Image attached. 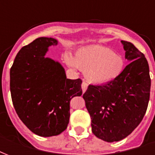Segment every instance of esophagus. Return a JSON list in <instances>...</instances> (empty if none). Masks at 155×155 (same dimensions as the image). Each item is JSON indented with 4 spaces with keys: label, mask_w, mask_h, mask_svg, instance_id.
<instances>
[{
    "label": "esophagus",
    "mask_w": 155,
    "mask_h": 155,
    "mask_svg": "<svg viewBox=\"0 0 155 155\" xmlns=\"http://www.w3.org/2000/svg\"><path fill=\"white\" fill-rule=\"evenodd\" d=\"M81 88H82V91L83 92H85V91L87 90L88 88V84L86 82H82V84H81Z\"/></svg>",
    "instance_id": "34e87169"
}]
</instances>
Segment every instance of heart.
Here are the masks:
<instances>
[{
	"instance_id": "1",
	"label": "heart",
	"mask_w": 155,
	"mask_h": 155,
	"mask_svg": "<svg viewBox=\"0 0 155 155\" xmlns=\"http://www.w3.org/2000/svg\"><path fill=\"white\" fill-rule=\"evenodd\" d=\"M64 62L72 69L84 71L88 81L104 84L114 81L123 72L125 65L124 58L110 48L100 45L84 46L76 51L73 57L64 54Z\"/></svg>"
}]
</instances>
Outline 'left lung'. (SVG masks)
Returning a JSON list of instances; mask_svg holds the SVG:
<instances>
[{
	"mask_svg": "<svg viewBox=\"0 0 155 155\" xmlns=\"http://www.w3.org/2000/svg\"><path fill=\"white\" fill-rule=\"evenodd\" d=\"M121 43L130 64L115 80L90 84L83 94L92 132L110 143L133 132L143 120L150 101L151 80L146 58L132 43Z\"/></svg>",
	"mask_w": 155,
	"mask_h": 155,
	"instance_id": "8db88e82",
	"label": "left lung"
}]
</instances>
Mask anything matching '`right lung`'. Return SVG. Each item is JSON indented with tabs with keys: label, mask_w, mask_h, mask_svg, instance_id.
I'll list each match as a JSON object with an SVG mask.
<instances>
[{
	"label": "right lung",
	"mask_w": 155,
	"mask_h": 155,
	"mask_svg": "<svg viewBox=\"0 0 155 155\" xmlns=\"http://www.w3.org/2000/svg\"><path fill=\"white\" fill-rule=\"evenodd\" d=\"M57 40L40 37L22 47L10 71V89L16 114L41 137L58 135L70 120V102L82 94L81 79L66 78L58 61L45 57Z\"/></svg>",
	"instance_id": "obj_1"
}]
</instances>
